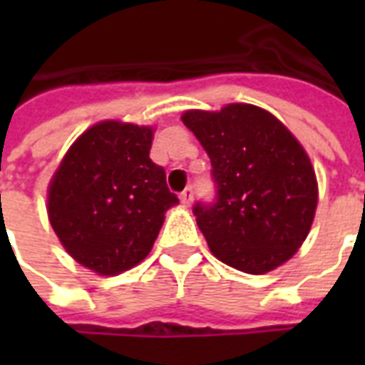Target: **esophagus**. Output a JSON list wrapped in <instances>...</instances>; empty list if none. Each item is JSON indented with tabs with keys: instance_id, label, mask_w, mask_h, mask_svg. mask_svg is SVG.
Here are the masks:
<instances>
[{
	"instance_id": "1",
	"label": "esophagus",
	"mask_w": 365,
	"mask_h": 365,
	"mask_svg": "<svg viewBox=\"0 0 365 365\" xmlns=\"http://www.w3.org/2000/svg\"><path fill=\"white\" fill-rule=\"evenodd\" d=\"M180 200H182L183 206L191 205V200H193V187H185L180 195Z\"/></svg>"
}]
</instances>
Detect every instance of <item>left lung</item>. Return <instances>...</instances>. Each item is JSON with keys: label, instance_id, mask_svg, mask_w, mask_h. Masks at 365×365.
I'll use <instances>...</instances> for the list:
<instances>
[{"label": "left lung", "instance_id": "1", "mask_svg": "<svg viewBox=\"0 0 365 365\" xmlns=\"http://www.w3.org/2000/svg\"><path fill=\"white\" fill-rule=\"evenodd\" d=\"M182 121L212 163L216 200L193 208L212 254L250 274L286 263L307 239L318 205L303 145L272 113L252 104L191 110Z\"/></svg>", "mask_w": 365, "mask_h": 365}]
</instances>
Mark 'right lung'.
Listing matches in <instances>:
<instances>
[{"mask_svg": "<svg viewBox=\"0 0 365 365\" xmlns=\"http://www.w3.org/2000/svg\"><path fill=\"white\" fill-rule=\"evenodd\" d=\"M151 126L102 121L73 145L48 183V222L66 252L113 277L151 252L165 212L178 205L165 168L149 159Z\"/></svg>", "mask_w": 365, "mask_h": 365, "instance_id": "add662e5", "label": "right lung"}]
</instances>
